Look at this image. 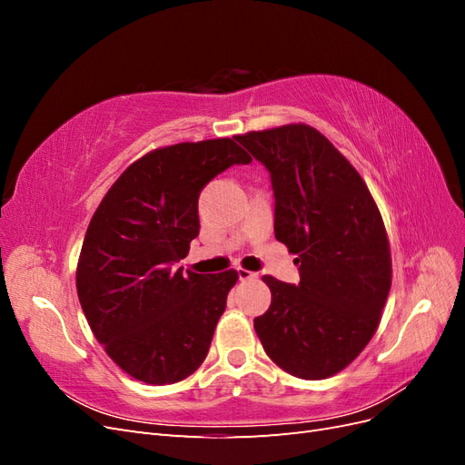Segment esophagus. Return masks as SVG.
I'll return each instance as SVG.
<instances>
[{
    "instance_id": "obj_1",
    "label": "esophagus",
    "mask_w": 465,
    "mask_h": 465,
    "mask_svg": "<svg viewBox=\"0 0 465 465\" xmlns=\"http://www.w3.org/2000/svg\"><path fill=\"white\" fill-rule=\"evenodd\" d=\"M258 277V273H254V272H248V270H238V279L241 281H250V279H256Z\"/></svg>"
}]
</instances>
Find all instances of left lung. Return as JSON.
Masks as SVG:
<instances>
[{
	"mask_svg": "<svg viewBox=\"0 0 465 465\" xmlns=\"http://www.w3.org/2000/svg\"><path fill=\"white\" fill-rule=\"evenodd\" d=\"M272 178L275 238L292 252L299 285L272 275L254 328L279 369L322 380L345 369L378 328L391 285L382 217L351 163L304 124L236 135Z\"/></svg>",
	"mask_w": 465,
	"mask_h": 465,
	"instance_id": "8db88e82",
	"label": "left lung"
}]
</instances>
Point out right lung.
Here are the masks:
<instances>
[{"label":"right lung","instance_id":"obj_1","mask_svg":"<svg viewBox=\"0 0 465 465\" xmlns=\"http://www.w3.org/2000/svg\"><path fill=\"white\" fill-rule=\"evenodd\" d=\"M250 161L229 137L154 149L96 207L77 263L79 302L96 341L135 380L174 384L205 361L238 273L176 265L200 234L203 186Z\"/></svg>","mask_w":465,"mask_h":465}]
</instances>
